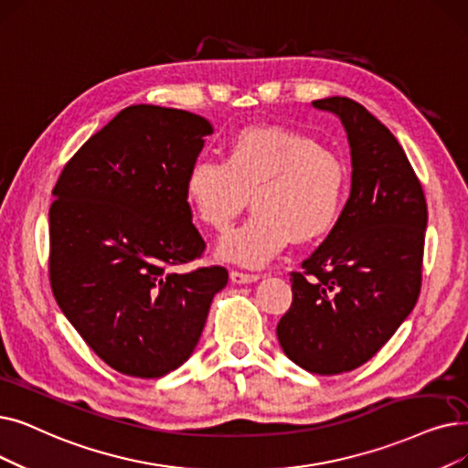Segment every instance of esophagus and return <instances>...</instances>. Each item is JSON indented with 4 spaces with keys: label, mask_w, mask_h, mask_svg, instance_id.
Listing matches in <instances>:
<instances>
[{
    "label": "esophagus",
    "mask_w": 468,
    "mask_h": 468,
    "mask_svg": "<svg viewBox=\"0 0 468 468\" xmlns=\"http://www.w3.org/2000/svg\"><path fill=\"white\" fill-rule=\"evenodd\" d=\"M229 277H231V281H233L235 284L254 282V281H258V279H260V275H258V273H245V271H237V270H233V271L229 273Z\"/></svg>",
    "instance_id": "esophagus-1"
}]
</instances>
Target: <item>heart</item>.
<instances>
[{"label":"heart","mask_w":468,"mask_h":468,"mask_svg":"<svg viewBox=\"0 0 468 468\" xmlns=\"http://www.w3.org/2000/svg\"><path fill=\"white\" fill-rule=\"evenodd\" d=\"M350 191V172L336 153L308 133L284 128L239 132L223 162L197 158L186 195L197 216L226 229L247 208L254 214L218 242V256L260 268L291 242H314L335 229Z\"/></svg>","instance_id":"b5f03b06"}]
</instances>
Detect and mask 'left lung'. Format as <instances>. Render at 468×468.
<instances>
[{
    "instance_id": "8db88e82",
    "label": "left lung",
    "mask_w": 468,
    "mask_h": 468,
    "mask_svg": "<svg viewBox=\"0 0 468 468\" xmlns=\"http://www.w3.org/2000/svg\"><path fill=\"white\" fill-rule=\"evenodd\" d=\"M312 105L346 130L352 189L335 229L291 273L292 303L277 338L302 369L338 375L369 361L415 308L429 212L419 177L382 122L348 97Z\"/></svg>"
}]
</instances>
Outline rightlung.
Listing matches in <instances>:
<instances>
[{
    "label": "right lung",
    "instance_id": "add662e5",
    "mask_svg": "<svg viewBox=\"0 0 468 468\" xmlns=\"http://www.w3.org/2000/svg\"><path fill=\"white\" fill-rule=\"evenodd\" d=\"M212 124L132 105L69 160L49 210V281L78 335L114 371L158 378L193 354L228 270L172 268L207 245L186 195Z\"/></svg>",
    "mask_w": 468,
    "mask_h": 468
}]
</instances>
